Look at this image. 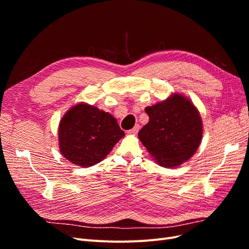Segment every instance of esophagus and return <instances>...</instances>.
Masks as SVG:
<instances>
[{
    "instance_id": "obj_1",
    "label": "esophagus",
    "mask_w": 249,
    "mask_h": 249,
    "mask_svg": "<svg viewBox=\"0 0 249 249\" xmlns=\"http://www.w3.org/2000/svg\"><path fill=\"white\" fill-rule=\"evenodd\" d=\"M139 124H136L135 125L133 129H131V130H129L127 131V134H131V135H135V134H137L138 133V131H139Z\"/></svg>"
}]
</instances>
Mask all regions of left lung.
Segmentation results:
<instances>
[{"mask_svg": "<svg viewBox=\"0 0 249 249\" xmlns=\"http://www.w3.org/2000/svg\"><path fill=\"white\" fill-rule=\"evenodd\" d=\"M149 122L138 133L142 144L163 167L189 160L202 137V123L194 105L180 94L145 108Z\"/></svg>", "mask_w": 249, "mask_h": 249, "instance_id": "8db88e82", "label": "left lung"}]
</instances>
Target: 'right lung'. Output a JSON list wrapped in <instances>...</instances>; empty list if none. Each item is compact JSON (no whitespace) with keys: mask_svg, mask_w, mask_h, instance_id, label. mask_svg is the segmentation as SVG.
<instances>
[{"mask_svg":"<svg viewBox=\"0 0 249 249\" xmlns=\"http://www.w3.org/2000/svg\"><path fill=\"white\" fill-rule=\"evenodd\" d=\"M124 136L114 117L87 104H78L67 111L58 131L60 152L82 167L101 162Z\"/></svg>","mask_w":249,"mask_h":249,"instance_id":"right-lung-1","label":"right lung"}]
</instances>
